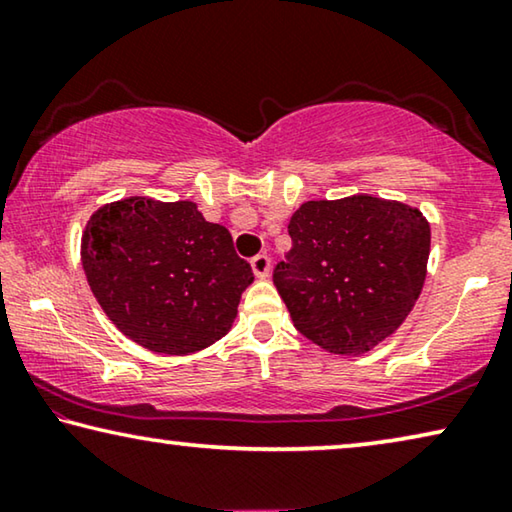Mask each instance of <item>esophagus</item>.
I'll list each match as a JSON object with an SVG mask.
<instances>
[{
	"mask_svg": "<svg viewBox=\"0 0 512 512\" xmlns=\"http://www.w3.org/2000/svg\"><path fill=\"white\" fill-rule=\"evenodd\" d=\"M250 266H253L257 278H266V276H269V271H271V259L266 253H259V255L250 259Z\"/></svg>",
	"mask_w": 512,
	"mask_h": 512,
	"instance_id": "esophagus-1",
	"label": "esophagus"
}]
</instances>
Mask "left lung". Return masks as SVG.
Wrapping results in <instances>:
<instances>
[{"label":"left lung","instance_id":"obj_1","mask_svg":"<svg viewBox=\"0 0 512 512\" xmlns=\"http://www.w3.org/2000/svg\"><path fill=\"white\" fill-rule=\"evenodd\" d=\"M273 285L296 329L333 354H363L407 319L425 282L430 225L372 195L301 204Z\"/></svg>","mask_w":512,"mask_h":512}]
</instances>
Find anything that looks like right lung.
<instances>
[{
    "mask_svg": "<svg viewBox=\"0 0 512 512\" xmlns=\"http://www.w3.org/2000/svg\"><path fill=\"white\" fill-rule=\"evenodd\" d=\"M82 269L117 329L156 354H193L230 331L255 280L232 234L195 202L105 204L82 234Z\"/></svg>",
    "mask_w": 512,
    "mask_h": 512,
    "instance_id": "obj_1",
    "label": "right lung"
}]
</instances>
